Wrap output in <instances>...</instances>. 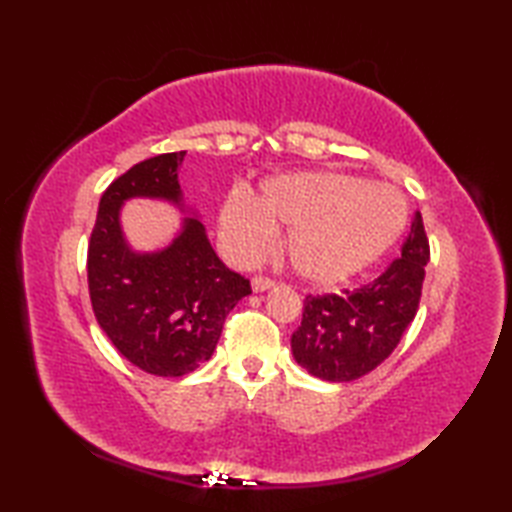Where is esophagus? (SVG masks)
<instances>
[{
    "label": "esophagus",
    "instance_id": "esophagus-1",
    "mask_svg": "<svg viewBox=\"0 0 512 512\" xmlns=\"http://www.w3.org/2000/svg\"><path fill=\"white\" fill-rule=\"evenodd\" d=\"M250 286H253V290L255 292H264V290H270L275 286V281L273 279H268V277H253V281H250Z\"/></svg>",
    "mask_w": 512,
    "mask_h": 512
}]
</instances>
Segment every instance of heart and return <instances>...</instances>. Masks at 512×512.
<instances>
[{
  "instance_id": "obj_1",
  "label": "heart",
  "mask_w": 512,
  "mask_h": 512,
  "mask_svg": "<svg viewBox=\"0 0 512 512\" xmlns=\"http://www.w3.org/2000/svg\"><path fill=\"white\" fill-rule=\"evenodd\" d=\"M405 222L407 204L396 189L334 171L268 180L257 202L237 191L220 211L222 231L246 257L273 242L275 226L290 228V262L317 284L343 281L374 264Z\"/></svg>"
}]
</instances>
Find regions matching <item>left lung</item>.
<instances>
[{
	"label": "left lung",
	"mask_w": 512,
	"mask_h": 512,
	"mask_svg": "<svg viewBox=\"0 0 512 512\" xmlns=\"http://www.w3.org/2000/svg\"><path fill=\"white\" fill-rule=\"evenodd\" d=\"M429 242L416 213L402 255L383 275L343 295H308L292 334L295 361L330 383H350L372 372L396 350L418 312Z\"/></svg>",
	"instance_id": "8db88e82"
}]
</instances>
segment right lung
Wrapping results in <instances>:
<instances>
[{
    "label": "right lung",
    "instance_id": "obj_1",
    "mask_svg": "<svg viewBox=\"0 0 512 512\" xmlns=\"http://www.w3.org/2000/svg\"><path fill=\"white\" fill-rule=\"evenodd\" d=\"M187 151L138 162L105 189L88 248L96 321L129 363L154 376H184L209 361L226 314L250 295V281L228 270L195 211L184 206L178 169ZM134 197L169 201L188 215L165 248L140 254L120 224Z\"/></svg>",
    "mask_w": 512,
    "mask_h": 512
}]
</instances>
